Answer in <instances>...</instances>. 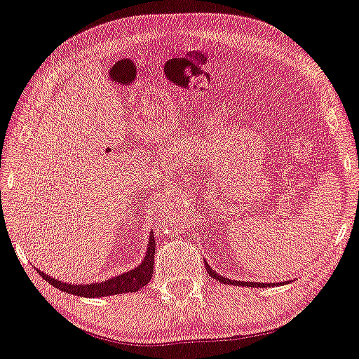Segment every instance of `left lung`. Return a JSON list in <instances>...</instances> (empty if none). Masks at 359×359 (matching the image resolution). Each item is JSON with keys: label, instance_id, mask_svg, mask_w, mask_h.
Instances as JSON below:
<instances>
[{"label": "left lung", "instance_id": "1", "mask_svg": "<svg viewBox=\"0 0 359 359\" xmlns=\"http://www.w3.org/2000/svg\"><path fill=\"white\" fill-rule=\"evenodd\" d=\"M205 266H206V272L212 276L214 280H217L223 285H233V286H247V287H272V286H278V283H250V281H234V280H229V278H223L219 273H215L214 270L209 267V264L205 261ZM280 285H285V281L280 283Z\"/></svg>", "mask_w": 359, "mask_h": 359}]
</instances>
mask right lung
Segmentation results:
<instances>
[{
  "label": "right lung",
  "mask_w": 359,
  "mask_h": 359,
  "mask_svg": "<svg viewBox=\"0 0 359 359\" xmlns=\"http://www.w3.org/2000/svg\"><path fill=\"white\" fill-rule=\"evenodd\" d=\"M154 250H156V242H154V236H150V241H148V250L147 256L142 261L139 267L130 272L121 273L118 276H114V278L107 280L104 283H90V285H67V283H60L54 278H50L48 275L40 272V276L43 280L50 283L51 286L57 287L62 290V292H69L78 297H106V295H114V294H126V292H136V290L142 289L148 285V281L151 280L153 276V267H154Z\"/></svg>",
  "instance_id": "obj_1"
}]
</instances>
